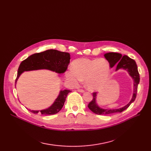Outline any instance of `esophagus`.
Returning <instances> with one entry per match:
<instances>
[{
	"label": "esophagus",
	"instance_id": "obj_1",
	"mask_svg": "<svg viewBox=\"0 0 151 151\" xmlns=\"http://www.w3.org/2000/svg\"><path fill=\"white\" fill-rule=\"evenodd\" d=\"M78 91L80 92H81V93H83L84 92V91L83 90V89H78Z\"/></svg>",
	"mask_w": 151,
	"mask_h": 151
}]
</instances>
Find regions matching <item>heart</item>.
<instances>
[{
  "label": "heart",
  "mask_w": 151,
  "mask_h": 151,
  "mask_svg": "<svg viewBox=\"0 0 151 151\" xmlns=\"http://www.w3.org/2000/svg\"><path fill=\"white\" fill-rule=\"evenodd\" d=\"M109 74V65L105 59L81 58L73 62L72 68L66 71L65 78L71 84L75 86L85 80L86 88L94 91L106 85Z\"/></svg>",
  "instance_id": "heart-1"
}]
</instances>
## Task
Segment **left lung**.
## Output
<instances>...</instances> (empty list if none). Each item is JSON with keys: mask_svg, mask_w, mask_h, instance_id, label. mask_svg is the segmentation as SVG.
<instances>
[{"mask_svg": "<svg viewBox=\"0 0 151 151\" xmlns=\"http://www.w3.org/2000/svg\"><path fill=\"white\" fill-rule=\"evenodd\" d=\"M104 57L109 63L111 68L116 66V71L123 69L127 71L129 75L132 77L133 80V92L132 99L128 104L125 106L117 109H104L100 107L97 103V92L93 93V99L88 105V108L94 113L99 115H108L113 114L117 113H121L123 111L127 108L134 101L137 97L138 85L139 83V75L138 71L137 63L133 59L130 58L129 56L122 55L117 52H108L104 54Z\"/></svg>", "mask_w": 151, "mask_h": 151, "instance_id": "left-lung-1", "label": "left lung"}]
</instances>
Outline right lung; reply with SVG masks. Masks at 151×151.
Returning a JSON list of instances; mask_svg holds the SVG:
<instances>
[{
	"mask_svg": "<svg viewBox=\"0 0 151 151\" xmlns=\"http://www.w3.org/2000/svg\"><path fill=\"white\" fill-rule=\"evenodd\" d=\"M70 55L68 52H61L55 50H49L44 52L34 54L23 60L19 65L15 83L24 71L38 70H48L61 74L67 69L70 63ZM71 91L67 89L60 91L57 99L49 108L42 110H31L34 114L40 113L43 115H52L58 113L62 108L67 95Z\"/></svg>",
	"mask_w": 151,
	"mask_h": 151,
	"instance_id": "right-lung-1",
	"label": "right lung"
}]
</instances>
